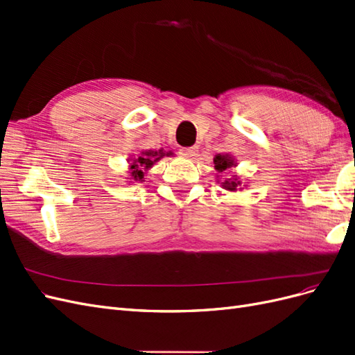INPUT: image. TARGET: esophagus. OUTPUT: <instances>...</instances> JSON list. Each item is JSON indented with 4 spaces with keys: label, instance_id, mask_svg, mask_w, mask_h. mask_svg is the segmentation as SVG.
<instances>
[{
    "label": "esophagus",
    "instance_id": "obj_1",
    "mask_svg": "<svg viewBox=\"0 0 355 355\" xmlns=\"http://www.w3.org/2000/svg\"><path fill=\"white\" fill-rule=\"evenodd\" d=\"M180 154L187 158H194L197 155V146H188L180 148Z\"/></svg>",
    "mask_w": 355,
    "mask_h": 355
}]
</instances>
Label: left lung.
<instances>
[{"mask_svg": "<svg viewBox=\"0 0 355 355\" xmlns=\"http://www.w3.org/2000/svg\"><path fill=\"white\" fill-rule=\"evenodd\" d=\"M213 163H214V168H216L218 171H223V170H227V168H230V167H232L234 166V161L231 159V157H228V155H216L214 157V159H213ZM240 185V182L237 180V178L235 179H228V180H225L223 182V188L225 189H228V191H235L237 189V187Z\"/></svg>", "mask_w": 355, "mask_h": 355, "instance_id": "left-lung-1", "label": "left lung"}]
</instances>
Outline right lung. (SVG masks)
Segmentation results:
<instances>
[{"instance_id": "1", "label": "right lung", "mask_w": 355, "mask_h": 355, "mask_svg": "<svg viewBox=\"0 0 355 355\" xmlns=\"http://www.w3.org/2000/svg\"><path fill=\"white\" fill-rule=\"evenodd\" d=\"M164 155L170 157L171 153H163V151H146V153H142L141 157H137L136 159H133L132 163V178L135 180H141L144 179V171L148 170L149 167H153V164L155 163V161H158L159 158H163Z\"/></svg>"}]
</instances>
